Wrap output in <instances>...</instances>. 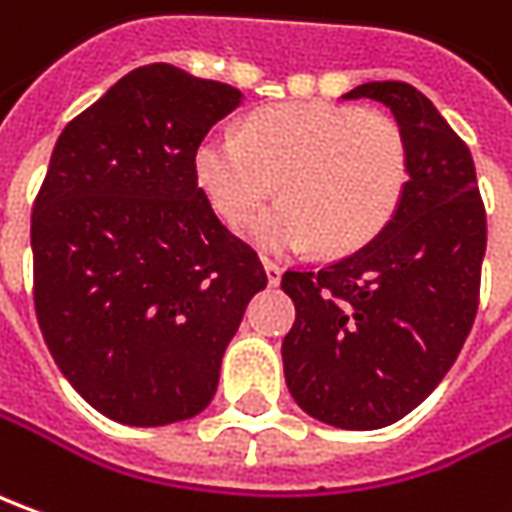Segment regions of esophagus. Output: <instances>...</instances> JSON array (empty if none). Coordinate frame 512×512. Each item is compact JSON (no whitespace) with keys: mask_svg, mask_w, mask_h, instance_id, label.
Wrapping results in <instances>:
<instances>
[{"mask_svg":"<svg viewBox=\"0 0 512 512\" xmlns=\"http://www.w3.org/2000/svg\"><path fill=\"white\" fill-rule=\"evenodd\" d=\"M263 269H266V280H269V286H277L280 283V277H283V269L272 263V260H263Z\"/></svg>","mask_w":512,"mask_h":512,"instance_id":"obj_1","label":"esophagus"}]
</instances>
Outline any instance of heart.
Masks as SVG:
<instances>
[{
	"label": "heart",
	"mask_w": 512,
	"mask_h": 512,
	"mask_svg": "<svg viewBox=\"0 0 512 512\" xmlns=\"http://www.w3.org/2000/svg\"><path fill=\"white\" fill-rule=\"evenodd\" d=\"M192 172L229 226L246 221L280 181L286 198L246 226L257 249L286 255L317 243L326 255H348L394 221L411 181V150L388 115L291 101L246 115L238 135H203Z\"/></svg>",
	"instance_id": "b5f03b06"
}]
</instances>
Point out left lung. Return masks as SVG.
<instances>
[{
	"label": "left lung",
	"mask_w": 512,
	"mask_h": 512,
	"mask_svg": "<svg viewBox=\"0 0 512 512\" xmlns=\"http://www.w3.org/2000/svg\"><path fill=\"white\" fill-rule=\"evenodd\" d=\"M385 104L411 150L402 206L377 238L323 269L283 274L294 326L283 371L294 402L345 431L411 414L442 382L479 309L485 203L467 144L405 81L345 93Z\"/></svg>",
	"instance_id": "1"
}]
</instances>
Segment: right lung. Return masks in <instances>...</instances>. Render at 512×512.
<instances>
[{
	"label": "right lung",
	"instance_id": "add662e5",
	"mask_svg": "<svg viewBox=\"0 0 512 512\" xmlns=\"http://www.w3.org/2000/svg\"><path fill=\"white\" fill-rule=\"evenodd\" d=\"M240 90L144 64L59 135L33 203V303L67 382L98 414L158 428L201 414L243 311L266 289L257 252L192 172Z\"/></svg>",
	"mask_w": 512,
	"mask_h": 512
}]
</instances>
